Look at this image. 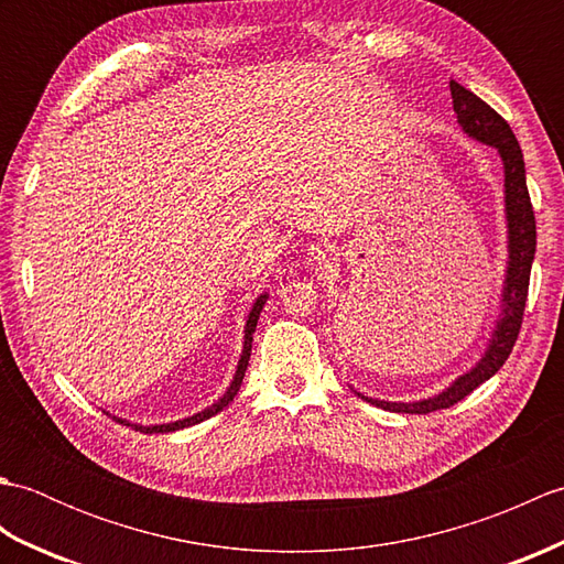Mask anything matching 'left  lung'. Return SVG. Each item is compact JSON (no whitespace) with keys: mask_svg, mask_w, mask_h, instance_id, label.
I'll use <instances>...</instances> for the list:
<instances>
[{"mask_svg":"<svg viewBox=\"0 0 564 564\" xmlns=\"http://www.w3.org/2000/svg\"><path fill=\"white\" fill-rule=\"evenodd\" d=\"M453 111L467 135L482 145L495 148L505 164V206H507V235H509V261L505 275V291H501V313L480 361L467 373L455 378L451 386L429 400L419 402H386L373 398H361L370 404L388 412L404 414H429L436 410H448L451 404L467 398L477 386L492 378L497 370L507 364V358L517 344L525 297H529L531 267L535 254V215L531 206L529 186H525V166L523 152L519 148L517 135L511 133L509 123L501 118L492 106H487L477 94L465 89L463 84L451 79Z\"/></svg>","mask_w":564,"mask_h":564,"instance_id":"1","label":"left lung"}]
</instances>
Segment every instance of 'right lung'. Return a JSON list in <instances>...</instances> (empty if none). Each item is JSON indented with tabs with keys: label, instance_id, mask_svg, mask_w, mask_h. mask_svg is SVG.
Masks as SVG:
<instances>
[{
	"label": "right lung",
	"instance_id": "right-lung-1",
	"mask_svg": "<svg viewBox=\"0 0 564 564\" xmlns=\"http://www.w3.org/2000/svg\"><path fill=\"white\" fill-rule=\"evenodd\" d=\"M267 293H261L254 305H251L249 310V317H247V325H245V346H242V356H239V364H237V370H235V378L230 382V388H227V392L223 394V398L218 402H213L210 406H206V410L194 414V416H186V419H178V422H170V424H154V426H142V424H130L126 422V419L121 416H113L116 422H121L126 426H135V431H140V434H170V431H178V429H186V426H194V424H200L203 419H210L213 414L223 412L227 404H230L235 400V394L239 390V386H242V378H245V370L249 366V356H251V339H254V329H257V322H259V315L263 310V303H267Z\"/></svg>",
	"mask_w": 564,
	"mask_h": 564
}]
</instances>
